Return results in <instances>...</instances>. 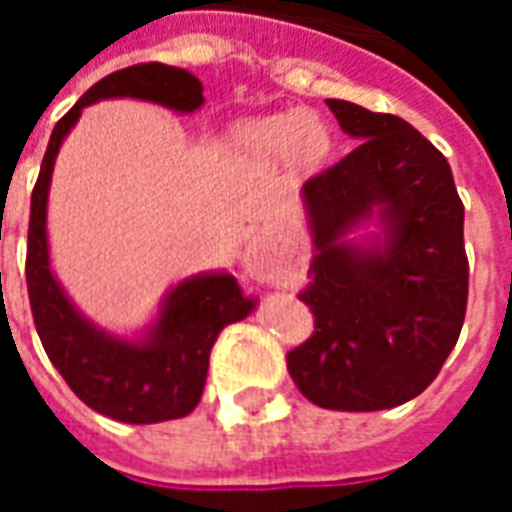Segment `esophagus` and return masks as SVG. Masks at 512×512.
Listing matches in <instances>:
<instances>
[{"label": "esophagus", "instance_id": "obj_1", "mask_svg": "<svg viewBox=\"0 0 512 512\" xmlns=\"http://www.w3.org/2000/svg\"><path fill=\"white\" fill-rule=\"evenodd\" d=\"M244 266L257 282H279V277H282V255L268 238H255L249 244Z\"/></svg>", "mask_w": 512, "mask_h": 512}]
</instances>
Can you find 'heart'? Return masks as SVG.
<instances>
[{
  "label": "heart",
  "mask_w": 512,
  "mask_h": 512,
  "mask_svg": "<svg viewBox=\"0 0 512 512\" xmlns=\"http://www.w3.org/2000/svg\"><path fill=\"white\" fill-rule=\"evenodd\" d=\"M244 145L263 158L290 156L299 164H312L326 153V131L310 112L296 109L252 123L244 131Z\"/></svg>",
  "instance_id": "obj_1"
}]
</instances>
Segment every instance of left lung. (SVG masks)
I'll use <instances>...</instances> for the list:
<instances>
[{
  "mask_svg": "<svg viewBox=\"0 0 512 512\" xmlns=\"http://www.w3.org/2000/svg\"><path fill=\"white\" fill-rule=\"evenodd\" d=\"M359 145L304 183L315 257L299 299L315 332L288 354L310 403L381 411L425 392L458 343L469 260L450 164L417 128L348 101H326ZM373 207L385 246L345 245Z\"/></svg>",
  "mask_w": 512,
  "mask_h": 512,
  "instance_id": "1",
  "label": "left lung"
}]
</instances>
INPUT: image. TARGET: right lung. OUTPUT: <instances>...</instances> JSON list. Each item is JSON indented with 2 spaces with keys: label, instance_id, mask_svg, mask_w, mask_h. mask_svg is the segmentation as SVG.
Instances as JSON below:
<instances>
[{
  "label": "right lung",
  "instance_id": "right-lung-1",
  "mask_svg": "<svg viewBox=\"0 0 512 512\" xmlns=\"http://www.w3.org/2000/svg\"><path fill=\"white\" fill-rule=\"evenodd\" d=\"M145 98L175 112L202 106V84L183 68L142 62L109 73L76 101L54 126L32 189L27 233V290L40 343L51 365L82 403L98 414L150 425L191 414L202 397L208 359L227 323L246 318L255 299L244 296L233 274H202L180 282L164 301L161 318L145 343L115 340L73 310L49 268L46 202L54 158L84 106L101 98Z\"/></svg>",
  "mask_w": 512,
  "mask_h": 512
}]
</instances>
